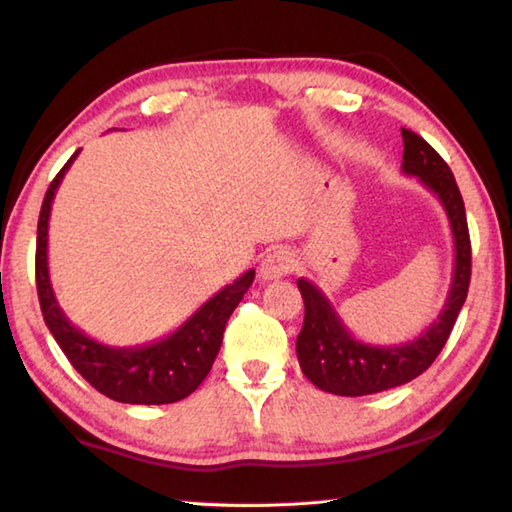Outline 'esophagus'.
Returning a JSON list of instances; mask_svg holds the SVG:
<instances>
[{
	"label": "esophagus",
	"mask_w": 512,
	"mask_h": 512,
	"mask_svg": "<svg viewBox=\"0 0 512 512\" xmlns=\"http://www.w3.org/2000/svg\"><path fill=\"white\" fill-rule=\"evenodd\" d=\"M293 266H296V257H293L291 250L275 248L259 264V277H262V282L280 280V277H287L293 271Z\"/></svg>",
	"instance_id": "obj_1"
}]
</instances>
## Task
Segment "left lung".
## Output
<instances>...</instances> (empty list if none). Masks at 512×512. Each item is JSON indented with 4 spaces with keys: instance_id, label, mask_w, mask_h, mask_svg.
<instances>
[{
    "instance_id": "1",
    "label": "left lung",
    "mask_w": 512,
    "mask_h": 512,
    "mask_svg": "<svg viewBox=\"0 0 512 512\" xmlns=\"http://www.w3.org/2000/svg\"><path fill=\"white\" fill-rule=\"evenodd\" d=\"M402 171L418 178L438 198L447 214L454 237V275L445 307L427 329L409 343L375 345L363 343L345 327L339 311L314 282L300 277L298 289L305 300V323L298 334L296 352L300 370L311 384L325 393L361 397L402 386L427 370L452 334L470 289L472 250L467 232L465 205L452 169L422 140L402 128Z\"/></svg>"
}]
</instances>
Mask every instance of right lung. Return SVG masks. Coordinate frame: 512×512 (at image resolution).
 <instances>
[{"label": "right lung", "instance_id": "1", "mask_svg": "<svg viewBox=\"0 0 512 512\" xmlns=\"http://www.w3.org/2000/svg\"><path fill=\"white\" fill-rule=\"evenodd\" d=\"M76 155L79 151L51 180L38 219L36 284L42 318H45L49 332L54 334L69 363L79 370L85 381H90L99 393L110 397V400L124 404H171L185 400L201 386V381L210 372L216 354L221 350L228 318L253 284L255 268H248L235 282L225 284L183 325L158 341L135 345V348H115V345L90 339L79 327H74L72 320L60 309L49 280L47 262L51 203H54L58 187Z\"/></svg>", "mask_w": 512, "mask_h": 512}]
</instances>
